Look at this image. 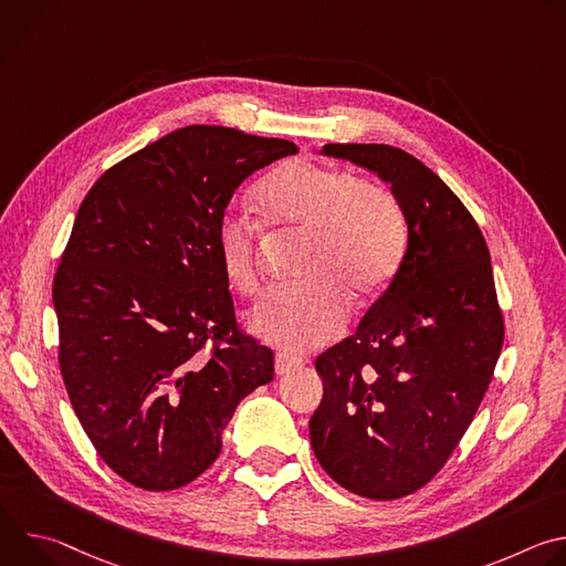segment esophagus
I'll list each match as a JSON object with an SVG mask.
<instances>
[{
	"mask_svg": "<svg viewBox=\"0 0 566 566\" xmlns=\"http://www.w3.org/2000/svg\"><path fill=\"white\" fill-rule=\"evenodd\" d=\"M297 367H302V363H300L297 358L289 356L286 352H280V354L275 356V371H277V376L291 374V371H295Z\"/></svg>",
	"mask_w": 566,
	"mask_h": 566,
	"instance_id": "obj_1",
	"label": "esophagus"
}]
</instances>
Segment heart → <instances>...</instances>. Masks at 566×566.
Returning <instances> with one entry per match:
<instances>
[{
	"label": "heart",
	"mask_w": 566,
	"mask_h": 566,
	"mask_svg": "<svg viewBox=\"0 0 566 566\" xmlns=\"http://www.w3.org/2000/svg\"><path fill=\"white\" fill-rule=\"evenodd\" d=\"M260 223L273 237H302L300 284L273 291L253 313L251 329L289 352L332 343L347 325L352 300L367 306L396 277L408 251V221L380 186L308 158L284 160L253 190ZM212 249L228 286L253 297L262 286L255 223L226 210Z\"/></svg>",
	"instance_id": "obj_1"
}]
</instances>
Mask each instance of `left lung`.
Segmentation results:
<instances>
[{"instance_id":"1","label":"left lung","mask_w":566,"mask_h":566,"mask_svg":"<svg viewBox=\"0 0 566 566\" xmlns=\"http://www.w3.org/2000/svg\"><path fill=\"white\" fill-rule=\"evenodd\" d=\"M322 154L391 188L408 251L356 334L315 358L325 394L311 446L343 489L398 500L443 468L491 385L504 345L491 253L468 208L412 154L378 143Z\"/></svg>"}]
</instances>
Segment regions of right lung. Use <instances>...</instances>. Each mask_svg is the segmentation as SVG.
Masks as SVG:
<instances>
[{"label": "right lung", "instance_id": "add662e5", "mask_svg": "<svg viewBox=\"0 0 566 566\" xmlns=\"http://www.w3.org/2000/svg\"><path fill=\"white\" fill-rule=\"evenodd\" d=\"M297 147L190 125L87 192L53 277L60 371L101 459L143 491L208 470L273 352L237 327L212 234L232 192Z\"/></svg>", "mask_w": 566, "mask_h": 566}]
</instances>
